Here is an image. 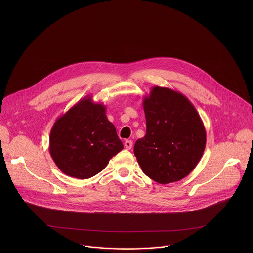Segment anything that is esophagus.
Returning a JSON list of instances; mask_svg holds the SVG:
<instances>
[{
    "mask_svg": "<svg viewBox=\"0 0 253 253\" xmlns=\"http://www.w3.org/2000/svg\"><path fill=\"white\" fill-rule=\"evenodd\" d=\"M125 147L127 150H130L132 148V141L131 140H126L125 141Z\"/></svg>",
    "mask_w": 253,
    "mask_h": 253,
    "instance_id": "34e87169",
    "label": "esophagus"
}]
</instances>
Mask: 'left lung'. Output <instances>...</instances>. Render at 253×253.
Wrapping results in <instances>:
<instances>
[{
    "label": "left lung",
    "mask_w": 253,
    "mask_h": 253,
    "mask_svg": "<svg viewBox=\"0 0 253 253\" xmlns=\"http://www.w3.org/2000/svg\"><path fill=\"white\" fill-rule=\"evenodd\" d=\"M143 109L146 134L133 149L142 171L160 184L183 179L200 162L207 143L198 111L184 94L163 86L145 95Z\"/></svg>",
    "instance_id": "1"
}]
</instances>
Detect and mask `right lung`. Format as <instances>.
<instances>
[{
    "label": "right lung",
    "mask_w": 253,
    "mask_h": 253,
    "mask_svg": "<svg viewBox=\"0 0 253 253\" xmlns=\"http://www.w3.org/2000/svg\"><path fill=\"white\" fill-rule=\"evenodd\" d=\"M123 148L115 126L107 119L106 107L94 103L91 96L84 97L61 115L50 130L53 162L63 173L78 179L102 171Z\"/></svg>",
    "instance_id": "add662e5"
}]
</instances>
